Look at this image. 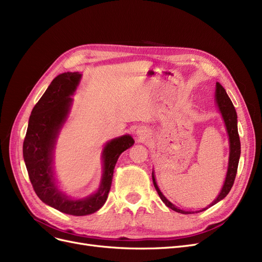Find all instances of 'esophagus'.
Returning <instances> with one entry per match:
<instances>
[{"instance_id": "obj_1", "label": "esophagus", "mask_w": 262, "mask_h": 262, "mask_svg": "<svg viewBox=\"0 0 262 262\" xmlns=\"http://www.w3.org/2000/svg\"><path fill=\"white\" fill-rule=\"evenodd\" d=\"M137 134H138V137H139L141 140H143V139L147 138V136H148V130H147L146 128H142V126H141V128L138 129Z\"/></svg>"}]
</instances>
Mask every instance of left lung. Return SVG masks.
Segmentation results:
<instances>
[{"label": "left lung", "mask_w": 262, "mask_h": 262, "mask_svg": "<svg viewBox=\"0 0 262 262\" xmlns=\"http://www.w3.org/2000/svg\"><path fill=\"white\" fill-rule=\"evenodd\" d=\"M215 100H216V104H217L219 109L221 112V115H222V117H223V120L226 125V131H227L228 138H229L228 168H227V173H226V178L224 181L223 188H222L221 192L217 195L216 199L214 200L208 208H204L200 211H195V213L202 212L204 210L209 209L210 207H212V205L217 203L222 199H224V198L228 194V192L231 191V189H232V187L234 185V181H235L237 167H238V162H239V157H241V140H239V136H238V129H237V114H236V110H235V107L233 105L232 100L229 99L228 95L226 94V91L224 90V87L222 86L220 83H216ZM152 179H153V184H154V187L156 189L158 195H160L162 201L166 205H167L169 209L176 211L178 213H182V214L194 213V212H190V211L180 210L179 208L175 207V205H173L170 201L166 199V196L162 193L160 188H158V186L156 184L154 171L152 172Z\"/></svg>", "instance_id": "obj_1"}]
</instances>
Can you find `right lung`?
<instances>
[{"instance_id":"obj_1","label":"right lung","mask_w":262,"mask_h":262,"mask_svg":"<svg viewBox=\"0 0 262 262\" xmlns=\"http://www.w3.org/2000/svg\"><path fill=\"white\" fill-rule=\"evenodd\" d=\"M81 77L78 72H68L54 78L31 112L23 144L24 161L39 199L60 212L76 216L95 213L105 204L118 158L134 144L129 134L107 142L102 150L104 166L97 192L84 199L72 200L60 191L53 177V149L72 105L70 96L75 92Z\"/></svg>"}]
</instances>
